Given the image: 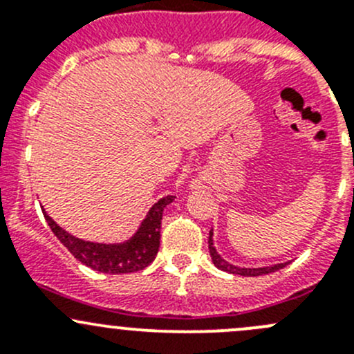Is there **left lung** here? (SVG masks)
<instances>
[{"instance_id": "1", "label": "left lung", "mask_w": 354, "mask_h": 354, "mask_svg": "<svg viewBox=\"0 0 354 354\" xmlns=\"http://www.w3.org/2000/svg\"><path fill=\"white\" fill-rule=\"evenodd\" d=\"M209 252L210 257H212V262L217 269L224 270V272H230V274H238V276H263V274H270V272H276V270L283 269V267L288 266L286 263H276V266H270V267H257V269H246V267H236V266H231L230 262H226L224 259H221L219 253L216 252L214 248V240H212V230L209 233Z\"/></svg>"}]
</instances>
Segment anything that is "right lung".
<instances>
[{"mask_svg": "<svg viewBox=\"0 0 354 354\" xmlns=\"http://www.w3.org/2000/svg\"><path fill=\"white\" fill-rule=\"evenodd\" d=\"M173 200V195H167V197L160 198L159 202L154 203L152 209L149 210L147 217L142 221L137 233L130 240L124 241V243L104 245L78 240V238L66 233L63 227H59L46 214V210L44 217L53 233L56 234V238L82 263L104 274H130L145 269L156 259L160 243V219H162V210Z\"/></svg>", "mask_w": 354, "mask_h": 354, "instance_id": "obj_1", "label": "right lung"}]
</instances>
